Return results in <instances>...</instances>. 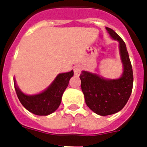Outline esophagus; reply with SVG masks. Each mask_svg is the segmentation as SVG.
<instances>
[{
	"label": "esophagus",
	"mask_w": 147,
	"mask_h": 147,
	"mask_svg": "<svg viewBox=\"0 0 147 147\" xmlns=\"http://www.w3.org/2000/svg\"><path fill=\"white\" fill-rule=\"evenodd\" d=\"M82 67L80 65H76L74 67V74L76 75V76H79V75L80 74V73H81L82 71Z\"/></svg>",
	"instance_id": "obj_1"
}]
</instances>
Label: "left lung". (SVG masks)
I'll use <instances>...</instances> for the list:
<instances>
[{"label": "left lung", "mask_w": 147, "mask_h": 147, "mask_svg": "<svg viewBox=\"0 0 147 147\" xmlns=\"http://www.w3.org/2000/svg\"><path fill=\"white\" fill-rule=\"evenodd\" d=\"M110 36L119 42L124 72L119 80H105L88 71H82L80 77L85 103L95 113L112 115L119 112L128 102L133 85V72L125 42L112 28H106Z\"/></svg>", "instance_id": "8db88e82"}]
</instances>
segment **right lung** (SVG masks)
<instances>
[{
	"label": "right lung",
	"mask_w": 147,
	"mask_h": 147,
	"mask_svg": "<svg viewBox=\"0 0 147 147\" xmlns=\"http://www.w3.org/2000/svg\"><path fill=\"white\" fill-rule=\"evenodd\" d=\"M73 76V71L59 74L45 91L34 96H28L22 93L16 85L15 81L14 85L17 96L23 107L35 115H47L54 113L59 107L62 94Z\"/></svg>",
	"instance_id": "1"
}]
</instances>
